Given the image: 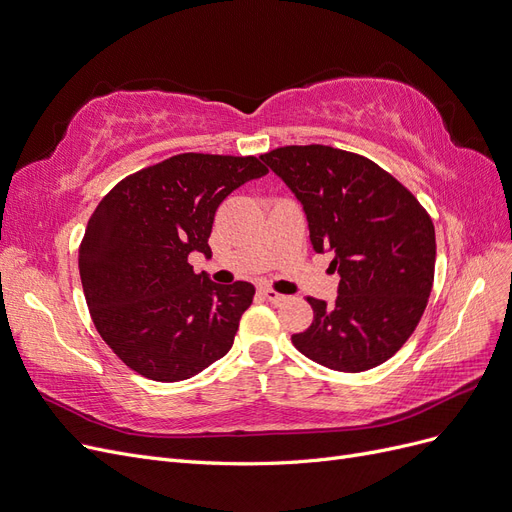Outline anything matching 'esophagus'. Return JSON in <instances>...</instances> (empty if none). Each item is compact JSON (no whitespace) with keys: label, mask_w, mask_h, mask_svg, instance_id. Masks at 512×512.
Listing matches in <instances>:
<instances>
[{"label":"esophagus","mask_w":512,"mask_h":512,"mask_svg":"<svg viewBox=\"0 0 512 512\" xmlns=\"http://www.w3.org/2000/svg\"><path fill=\"white\" fill-rule=\"evenodd\" d=\"M261 295L266 297L270 304H274V306H282L285 304V301L289 299L287 295H280V293H276V291H270V289H261Z\"/></svg>","instance_id":"obj_1"}]
</instances>
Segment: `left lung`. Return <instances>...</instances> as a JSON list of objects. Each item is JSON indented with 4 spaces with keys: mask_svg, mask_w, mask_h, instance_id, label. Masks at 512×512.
I'll list each match as a JSON object with an SVG mask.
<instances>
[{
    "mask_svg": "<svg viewBox=\"0 0 512 512\" xmlns=\"http://www.w3.org/2000/svg\"><path fill=\"white\" fill-rule=\"evenodd\" d=\"M308 219L316 253L339 274L335 304L308 297L312 325L293 346L333 371L386 363L418 327L434 280V225L415 196L375 162L327 145L261 156Z\"/></svg>",
    "mask_w": 512,
    "mask_h": 512,
    "instance_id": "left-lung-1",
    "label": "left lung"
}]
</instances>
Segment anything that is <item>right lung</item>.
<instances>
[{
    "label": "right lung",
    "mask_w": 512,
    "mask_h": 512,
    "mask_svg": "<svg viewBox=\"0 0 512 512\" xmlns=\"http://www.w3.org/2000/svg\"><path fill=\"white\" fill-rule=\"evenodd\" d=\"M263 175L261 158L179 154L126 177L94 208L82 287L94 327L132 371L181 382L230 352L255 287L217 285L187 257L213 255L219 204Z\"/></svg>",
    "instance_id": "right-lung-1"
}]
</instances>
